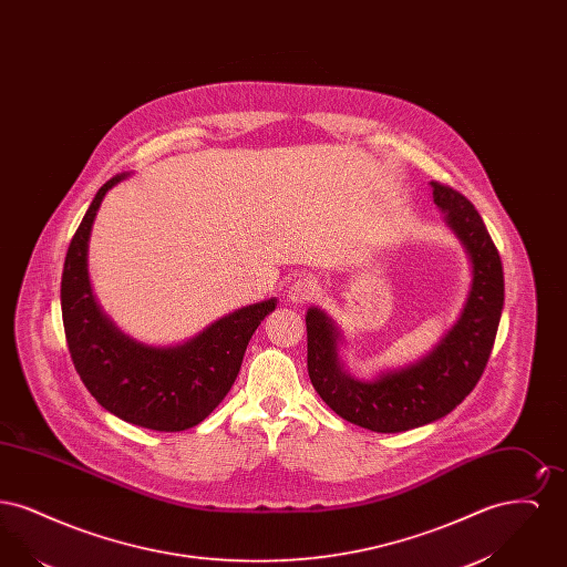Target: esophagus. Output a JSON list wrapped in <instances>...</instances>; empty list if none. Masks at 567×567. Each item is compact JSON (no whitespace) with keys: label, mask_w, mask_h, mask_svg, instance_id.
Masks as SVG:
<instances>
[{"label":"esophagus","mask_w":567,"mask_h":567,"mask_svg":"<svg viewBox=\"0 0 567 567\" xmlns=\"http://www.w3.org/2000/svg\"><path fill=\"white\" fill-rule=\"evenodd\" d=\"M317 293V280L312 276H299L289 287V299L293 303H306Z\"/></svg>","instance_id":"1"}]
</instances>
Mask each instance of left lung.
Returning <instances> with one entry per match:
<instances>
[{"instance_id": "1", "label": "left lung", "mask_w": 567, "mask_h": 567, "mask_svg": "<svg viewBox=\"0 0 567 567\" xmlns=\"http://www.w3.org/2000/svg\"><path fill=\"white\" fill-rule=\"evenodd\" d=\"M472 259V289L463 315L437 349L377 382L352 380L338 359V331L321 310L306 315L308 377L336 414L359 427L398 433L427 425L455 410L476 386L493 351L504 308L502 259L474 204L458 190L430 183Z\"/></svg>"}]
</instances>
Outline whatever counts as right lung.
<instances>
[{"label": "right lung", "instance_id": "add662e5", "mask_svg": "<svg viewBox=\"0 0 567 567\" xmlns=\"http://www.w3.org/2000/svg\"><path fill=\"white\" fill-rule=\"evenodd\" d=\"M125 176L116 174L97 190L65 255L61 315L68 351L82 384L109 412L146 430L185 432L229 393L250 336L276 301L236 310L176 349H148L121 336L91 296L86 243L104 195Z\"/></svg>", "mask_w": 567, "mask_h": 567}]
</instances>
